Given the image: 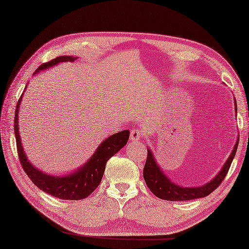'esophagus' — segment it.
I'll return each instance as SVG.
<instances>
[{"label":"esophagus","mask_w":249,"mask_h":249,"mask_svg":"<svg viewBox=\"0 0 249 249\" xmlns=\"http://www.w3.org/2000/svg\"><path fill=\"white\" fill-rule=\"evenodd\" d=\"M130 138H131L132 141L137 142V141H139V140L142 139V138H143V133H142L140 129L134 128V129L131 130V132H130Z\"/></svg>","instance_id":"esophagus-1"}]
</instances>
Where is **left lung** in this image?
<instances>
[{"instance_id": "8db88e82", "label": "left lung", "mask_w": 249, "mask_h": 249, "mask_svg": "<svg viewBox=\"0 0 249 249\" xmlns=\"http://www.w3.org/2000/svg\"><path fill=\"white\" fill-rule=\"evenodd\" d=\"M235 109L236 112H237L236 100ZM238 140L239 138L237 139V142H236L230 158L227 159L225 164L223 165L222 170L219 171L216 177L212 181L207 182L206 184L196 187H183L173 183L160 169V166L158 165L151 150L148 149V157H146L145 165L143 169V178L146 185H148L150 191L157 197L166 199V201H190V199L205 197L213 192L214 190H216V187H218V185L225 178L236 154V150H237L238 146Z\"/></svg>"}]
</instances>
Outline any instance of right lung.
<instances>
[{"instance_id": "add662e5", "label": "right lung", "mask_w": 249, "mask_h": 249, "mask_svg": "<svg viewBox=\"0 0 249 249\" xmlns=\"http://www.w3.org/2000/svg\"><path fill=\"white\" fill-rule=\"evenodd\" d=\"M75 59L76 57L72 56L56 57L51 62L40 65L35 71L34 75L37 74L40 71H45V69L55 66V65L59 63L74 62ZM22 97L23 93L18 101V105H16L14 130L18 153L23 170L25 171V173L31 178L32 182L45 193L51 194L53 196L58 197L60 199H71V201L86 198L100 184L107 161L127 144L130 131L124 130V131L112 134V136L104 140L100 145L98 146L96 152L92 154L91 158L83 166H80L79 169H77L72 173L66 175L47 174L38 170L37 168H35L27 160L26 154L23 150L21 137H19L18 132V109L21 107Z\"/></svg>"}]
</instances>
